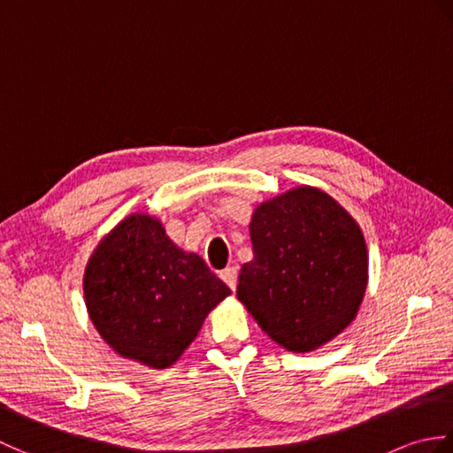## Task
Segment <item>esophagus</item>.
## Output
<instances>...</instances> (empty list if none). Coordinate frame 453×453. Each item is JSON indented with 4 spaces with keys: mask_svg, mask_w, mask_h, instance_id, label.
<instances>
[{
    "mask_svg": "<svg viewBox=\"0 0 453 453\" xmlns=\"http://www.w3.org/2000/svg\"><path fill=\"white\" fill-rule=\"evenodd\" d=\"M219 278H221V280H224L229 288H232V290H235V286H237V268H235V266L224 268V271L219 273Z\"/></svg>",
    "mask_w": 453,
    "mask_h": 453,
    "instance_id": "34e87169",
    "label": "esophagus"
}]
</instances>
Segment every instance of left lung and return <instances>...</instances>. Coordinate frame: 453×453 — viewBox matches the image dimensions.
<instances>
[{"mask_svg":"<svg viewBox=\"0 0 453 453\" xmlns=\"http://www.w3.org/2000/svg\"><path fill=\"white\" fill-rule=\"evenodd\" d=\"M253 258L237 300L290 352H311L349 326L368 288V247L349 211L300 185L261 202L249 221Z\"/></svg>","mask_w":453,"mask_h":453,"instance_id":"left-lung-1","label":"left lung"}]
</instances>
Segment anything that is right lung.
Listing matches in <instances>:
<instances>
[{
    "label": "right lung",
    "instance_id": "1",
    "mask_svg": "<svg viewBox=\"0 0 453 453\" xmlns=\"http://www.w3.org/2000/svg\"><path fill=\"white\" fill-rule=\"evenodd\" d=\"M229 294L196 253L182 251L146 211L120 219L83 273L85 307L101 339L151 370L175 364Z\"/></svg>",
    "mask_w": 453,
    "mask_h": 453
}]
</instances>
